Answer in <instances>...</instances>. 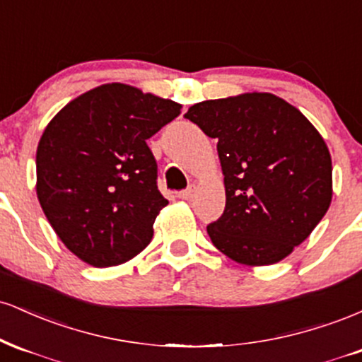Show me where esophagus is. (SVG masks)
I'll return each mask as SVG.
<instances>
[{
  "label": "esophagus",
  "instance_id": "34e87169",
  "mask_svg": "<svg viewBox=\"0 0 362 362\" xmlns=\"http://www.w3.org/2000/svg\"><path fill=\"white\" fill-rule=\"evenodd\" d=\"M194 194H195V185L190 184L185 190H180V192H178V197L184 199V201H190V199L194 197Z\"/></svg>",
  "mask_w": 362,
  "mask_h": 362
}]
</instances>
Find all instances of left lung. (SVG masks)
<instances>
[{
	"mask_svg": "<svg viewBox=\"0 0 362 362\" xmlns=\"http://www.w3.org/2000/svg\"><path fill=\"white\" fill-rule=\"evenodd\" d=\"M185 119L218 141L226 207L207 226L231 260L271 265L322 221L332 201V158L313 124L272 93L195 103Z\"/></svg>",
	"mask_w": 362,
	"mask_h": 362,
	"instance_id": "8db88e82",
	"label": "left lung"
}]
</instances>
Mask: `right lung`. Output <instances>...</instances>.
I'll list each match as a JSON object with an SVG mask.
<instances>
[{"instance_id": "right-lung-1", "label": "right lung", "mask_w": 362, "mask_h": 362, "mask_svg": "<svg viewBox=\"0 0 362 362\" xmlns=\"http://www.w3.org/2000/svg\"><path fill=\"white\" fill-rule=\"evenodd\" d=\"M182 105L109 83L74 98L37 146V197L61 242L93 267L131 260L148 247L168 204L146 139Z\"/></svg>"}]
</instances>
